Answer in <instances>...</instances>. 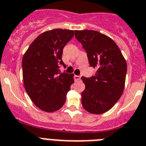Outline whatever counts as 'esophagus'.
Instances as JSON below:
<instances>
[{"label": "esophagus", "mask_w": 146, "mask_h": 146, "mask_svg": "<svg viewBox=\"0 0 146 146\" xmlns=\"http://www.w3.org/2000/svg\"><path fill=\"white\" fill-rule=\"evenodd\" d=\"M80 79H81V76H74V79H75L76 81H79V80H80Z\"/></svg>", "instance_id": "obj_1"}]
</instances>
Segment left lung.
I'll list each match as a JSON object with an SVG mask.
<instances>
[{
    "instance_id": "1",
    "label": "left lung",
    "mask_w": 146,
    "mask_h": 146,
    "mask_svg": "<svg viewBox=\"0 0 146 146\" xmlns=\"http://www.w3.org/2000/svg\"><path fill=\"white\" fill-rule=\"evenodd\" d=\"M75 37L87 53L90 67L98 70L94 76L82 77L85 85L82 104L88 112L102 114L114 106L122 94L126 61L115 42L100 32L75 31Z\"/></svg>"
}]
</instances>
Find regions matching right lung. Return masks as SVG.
I'll use <instances>...</instances> for the list:
<instances>
[{
    "instance_id": "right-lung-1",
    "label": "right lung",
    "mask_w": 146,
    "mask_h": 146,
    "mask_svg": "<svg viewBox=\"0 0 146 146\" xmlns=\"http://www.w3.org/2000/svg\"><path fill=\"white\" fill-rule=\"evenodd\" d=\"M74 31L54 29L39 35L28 47L22 59L25 88L31 100L40 110H58L73 83V74L60 72L63 48L73 38Z\"/></svg>"
}]
</instances>
